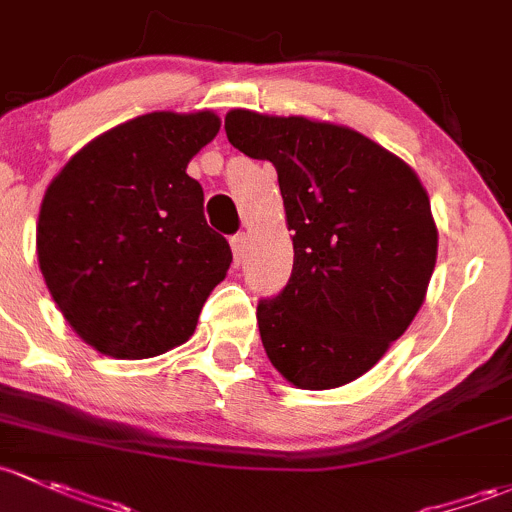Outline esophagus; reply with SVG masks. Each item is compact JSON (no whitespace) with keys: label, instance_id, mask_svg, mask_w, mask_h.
<instances>
[{"label":"esophagus","instance_id":"1","mask_svg":"<svg viewBox=\"0 0 512 512\" xmlns=\"http://www.w3.org/2000/svg\"><path fill=\"white\" fill-rule=\"evenodd\" d=\"M230 247H233V257L235 262H242V257H245V247H247V235L245 233H235L233 238H230Z\"/></svg>","mask_w":512,"mask_h":512}]
</instances>
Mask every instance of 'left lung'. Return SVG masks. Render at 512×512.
Returning a JSON list of instances; mask_svg holds the SVG:
<instances>
[{
	"instance_id": "left-lung-1",
	"label": "left lung",
	"mask_w": 512,
	"mask_h": 512,
	"mask_svg": "<svg viewBox=\"0 0 512 512\" xmlns=\"http://www.w3.org/2000/svg\"><path fill=\"white\" fill-rule=\"evenodd\" d=\"M228 142L277 169L294 267L257 304L274 368L304 390L368 373L422 306L437 228L417 174L348 127L306 117L225 115Z\"/></svg>"
}]
</instances>
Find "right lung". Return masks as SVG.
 Wrapping results in <instances>:
<instances>
[{
    "mask_svg": "<svg viewBox=\"0 0 512 512\" xmlns=\"http://www.w3.org/2000/svg\"><path fill=\"white\" fill-rule=\"evenodd\" d=\"M218 129L213 112H149L93 139L48 186L39 267L95 351L139 360L181 346L223 282L233 252L186 174Z\"/></svg>",
    "mask_w": 512,
    "mask_h": 512,
    "instance_id": "add662e5",
    "label": "right lung"
}]
</instances>
